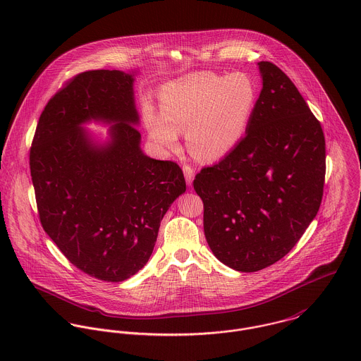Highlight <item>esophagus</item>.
<instances>
[{"instance_id": "esophagus-1", "label": "esophagus", "mask_w": 361, "mask_h": 361, "mask_svg": "<svg viewBox=\"0 0 361 361\" xmlns=\"http://www.w3.org/2000/svg\"><path fill=\"white\" fill-rule=\"evenodd\" d=\"M183 173H185V179H186V183H188L189 186H192V183H193V179H195V169H193L190 165L185 164V165H183Z\"/></svg>"}]
</instances>
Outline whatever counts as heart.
<instances>
[{
    "label": "heart",
    "instance_id": "b5f03b06",
    "mask_svg": "<svg viewBox=\"0 0 361 361\" xmlns=\"http://www.w3.org/2000/svg\"><path fill=\"white\" fill-rule=\"evenodd\" d=\"M159 111L145 105L150 137L173 149L186 130L189 152L202 161H218L243 142L257 104V89L243 73L219 76L200 72L168 83L159 90Z\"/></svg>",
    "mask_w": 361,
    "mask_h": 361
}]
</instances>
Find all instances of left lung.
<instances>
[{
	"mask_svg": "<svg viewBox=\"0 0 361 361\" xmlns=\"http://www.w3.org/2000/svg\"><path fill=\"white\" fill-rule=\"evenodd\" d=\"M258 69L262 89L243 142L193 180L211 252L242 272L295 247L318 212L325 180L319 122L276 65L261 61Z\"/></svg>",
	"mask_w": 361,
	"mask_h": 361,
	"instance_id": "obj_1",
	"label": "left lung"
}]
</instances>
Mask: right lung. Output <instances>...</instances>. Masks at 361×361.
<instances>
[{"mask_svg": "<svg viewBox=\"0 0 361 361\" xmlns=\"http://www.w3.org/2000/svg\"><path fill=\"white\" fill-rule=\"evenodd\" d=\"M135 73L89 71L54 94L30 149V175L40 222L76 268L106 282L142 269L161 219L186 190L176 162L140 149ZM111 123L97 142L82 125Z\"/></svg>", "mask_w": 361, "mask_h": 361, "instance_id": "right-lung-1", "label": "right lung"}]
</instances>
